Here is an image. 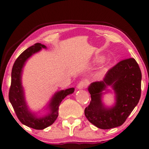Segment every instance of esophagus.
<instances>
[{"label": "esophagus", "instance_id": "1", "mask_svg": "<svg viewBox=\"0 0 149 149\" xmlns=\"http://www.w3.org/2000/svg\"><path fill=\"white\" fill-rule=\"evenodd\" d=\"M86 86V82L84 81H81L77 85V89H84Z\"/></svg>", "mask_w": 149, "mask_h": 149}]
</instances>
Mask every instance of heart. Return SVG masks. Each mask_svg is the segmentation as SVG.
Instances as JSON below:
<instances>
[{"mask_svg":"<svg viewBox=\"0 0 149 149\" xmlns=\"http://www.w3.org/2000/svg\"><path fill=\"white\" fill-rule=\"evenodd\" d=\"M103 60H104V57L102 56H99L95 57V58L93 59V62H94L95 64H99V63L102 62ZM102 70L103 71H107L108 70V66H104L103 67Z\"/></svg>","mask_w":149,"mask_h":149,"instance_id":"obj_1","label":"heart"}]
</instances>
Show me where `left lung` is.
I'll return each mask as SVG.
<instances>
[{"mask_svg": "<svg viewBox=\"0 0 149 149\" xmlns=\"http://www.w3.org/2000/svg\"><path fill=\"white\" fill-rule=\"evenodd\" d=\"M142 73L134 58L122 60L108 71L102 81L91 83L88 91L91 101L85 109L87 120L102 130L111 129L123 125L141 95ZM115 93L114 105L107 107L103 102V95L110 92Z\"/></svg>", "mask_w": 149, "mask_h": 149, "instance_id": "obj_1", "label": "left lung"}]
</instances>
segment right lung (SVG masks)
Returning a JSON list of instances; mask_svg holds the SVG:
<instances>
[{
    "mask_svg": "<svg viewBox=\"0 0 149 149\" xmlns=\"http://www.w3.org/2000/svg\"><path fill=\"white\" fill-rule=\"evenodd\" d=\"M42 49H47V47L40 43H36L26 49L17 58L12 68L11 83L9 93L10 102L21 123L35 130H43L52 125L58 117V109L61 102L74 91V88L71 87L55 93L45 109L47 111L45 115L38 116L37 113L30 111L26 102L22 85V73L28 59Z\"/></svg>",
    "mask_w": 149,
    "mask_h": 149,
    "instance_id": "add662e5",
    "label": "right lung"
}]
</instances>
